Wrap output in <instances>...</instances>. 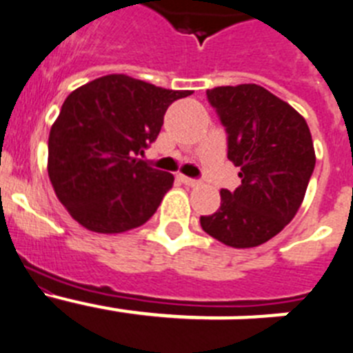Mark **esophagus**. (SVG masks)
<instances>
[{"label": "esophagus", "instance_id": "obj_1", "mask_svg": "<svg viewBox=\"0 0 353 353\" xmlns=\"http://www.w3.org/2000/svg\"><path fill=\"white\" fill-rule=\"evenodd\" d=\"M179 179L185 183V185L188 186H197L199 185V181L197 179H192V177H186V176H179Z\"/></svg>", "mask_w": 353, "mask_h": 353}]
</instances>
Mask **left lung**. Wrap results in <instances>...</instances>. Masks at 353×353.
I'll return each instance as SVG.
<instances>
[{
  "label": "left lung",
  "mask_w": 353,
  "mask_h": 353,
  "mask_svg": "<svg viewBox=\"0 0 353 353\" xmlns=\"http://www.w3.org/2000/svg\"><path fill=\"white\" fill-rule=\"evenodd\" d=\"M228 133V158L241 185L220 192V208L201 228L234 249L266 243L304 201L316 156L305 119L286 101L254 83L206 92Z\"/></svg>",
  "instance_id": "8db88e82"
}]
</instances>
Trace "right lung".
I'll return each mask as SVG.
<instances>
[{"label": "right lung", "instance_id": "right-lung-1", "mask_svg": "<svg viewBox=\"0 0 353 353\" xmlns=\"http://www.w3.org/2000/svg\"><path fill=\"white\" fill-rule=\"evenodd\" d=\"M190 94L125 74L70 92L49 131L48 174L76 222L115 234L151 219L174 176L139 156L158 139L168 106Z\"/></svg>", "mask_w": 353, "mask_h": 353}]
</instances>
